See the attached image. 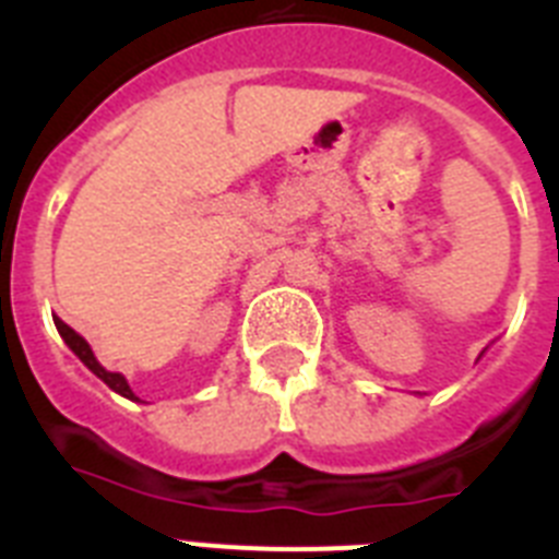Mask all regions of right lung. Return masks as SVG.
<instances>
[{
  "instance_id": "right-lung-1",
  "label": "right lung",
  "mask_w": 559,
  "mask_h": 559,
  "mask_svg": "<svg viewBox=\"0 0 559 559\" xmlns=\"http://www.w3.org/2000/svg\"><path fill=\"white\" fill-rule=\"evenodd\" d=\"M56 328H58V333H61V338L67 341V347L72 349V353H75L78 358H81L83 364H86V367L92 369V372H95L97 378L103 380V383H106L108 389H114V392L122 394V397H128V400H136V394H133L131 386H128V380L122 378L120 372H108V369H103L100 364H97V358H95V353H92V347H88L86 341H83L81 335L75 333V330L69 328V324H63L61 319H56Z\"/></svg>"
}]
</instances>
